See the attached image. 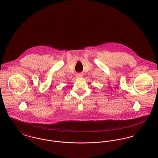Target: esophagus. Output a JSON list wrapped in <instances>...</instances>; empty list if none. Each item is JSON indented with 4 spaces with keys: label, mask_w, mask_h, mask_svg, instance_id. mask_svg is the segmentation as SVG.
Listing matches in <instances>:
<instances>
[{
    "label": "esophagus",
    "mask_w": 158,
    "mask_h": 158,
    "mask_svg": "<svg viewBox=\"0 0 158 158\" xmlns=\"http://www.w3.org/2000/svg\"><path fill=\"white\" fill-rule=\"evenodd\" d=\"M83 77V75L81 74V73H77V75H76V77L77 78H81V77Z\"/></svg>",
    "instance_id": "34e87169"
}]
</instances>
